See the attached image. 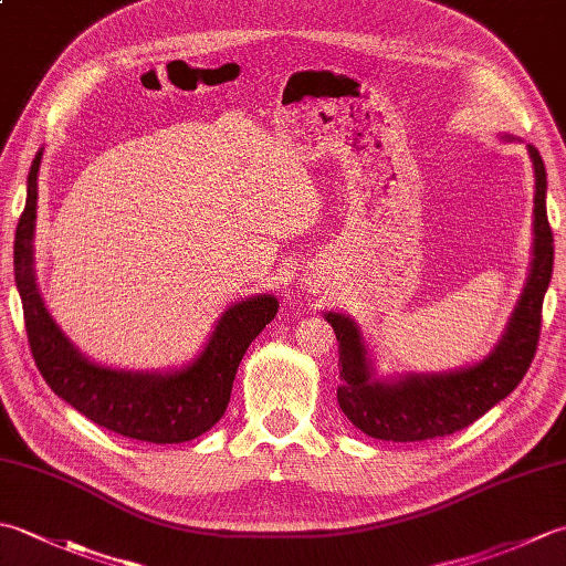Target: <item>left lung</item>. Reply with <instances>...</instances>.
Masks as SVG:
<instances>
[{"label":"left lung","mask_w":566,"mask_h":566,"mask_svg":"<svg viewBox=\"0 0 566 566\" xmlns=\"http://www.w3.org/2000/svg\"><path fill=\"white\" fill-rule=\"evenodd\" d=\"M527 153L535 167L533 264L506 333L482 363L440 371V375L411 371L394 379H377L357 323L335 311L326 314L340 343L338 403L347 420H353V426L365 436L391 442L452 436L506 399L525 377L537 350L543 298L552 280V262H555V238H552L545 203V163L537 148L527 146Z\"/></svg>","instance_id":"8db88e82"}]
</instances>
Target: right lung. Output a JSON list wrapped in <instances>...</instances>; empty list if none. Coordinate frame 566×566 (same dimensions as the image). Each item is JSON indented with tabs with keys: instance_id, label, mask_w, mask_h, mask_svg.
<instances>
[{
	"instance_id": "obj_1",
	"label": "right lung",
	"mask_w": 566,
	"mask_h": 566,
	"mask_svg": "<svg viewBox=\"0 0 566 566\" xmlns=\"http://www.w3.org/2000/svg\"><path fill=\"white\" fill-rule=\"evenodd\" d=\"M41 155L43 150L35 153L31 163L27 207L14 240V276L35 367L60 399L118 436L158 444L199 438L226 413L240 359L274 318L280 302L272 294H260L228 306L195 363L165 375L90 363L48 314L35 284L33 231Z\"/></svg>"
}]
</instances>
